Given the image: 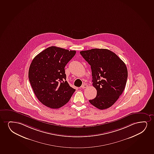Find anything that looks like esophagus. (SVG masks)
Here are the masks:
<instances>
[{
	"instance_id": "obj_1",
	"label": "esophagus",
	"mask_w": 154,
	"mask_h": 154,
	"mask_svg": "<svg viewBox=\"0 0 154 154\" xmlns=\"http://www.w3.org/2000/svg\"><path fill=\"white\" fill-rule=\"evenodd\" d=\"M88 87V85H86V84H84L81 87V88H82V89H84V88H87Z\"/></svg>"
}]
</instances>
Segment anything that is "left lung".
Listing matches in <instances>:
<instances>
[{
  "instance_id": "1",
  "label": "left lung",
  "mask_w": 154,
  "mask_h": 154,
  "mask_svg": "<svg viewBox=\"0 0 154 154\" xmlns=\"http://www.w3.org/2000/svg\"><path fill=\"white\" fill-rule=\"evenodd\" d=\"M90 65L92 85L97 94L89 101L100 110L114 104L123 92L128 78L126 65L114 53L104 48H93L80 52Z\"/></svg>"
}]
</instances>
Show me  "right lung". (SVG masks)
Listing matches in <instances>:
<instances>
[{
  "mask_svg": "<svg viewBox=\"0 0 154 154\" xmlns=\"http://www.w3.org/2000/svg\"><path fill=\"white\" fill-rule=\"evenodd\" d=\"M76 53V51L51 46L32 60L29 79L35 95L42 104L58 109L70 100L76 90L66 81L64 68Z\"/></svg>",
  "mask_w": 154,
  "mask_h": 154,
  "instance_id": "right-lung-1",
  "label": "right lung"
}]
</instances>
